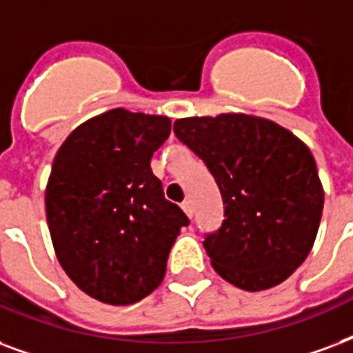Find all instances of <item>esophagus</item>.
Wrapping results in <instances>:
<instances>
[{
  "label": "esophagus",
  "mask_w": 353,
  "mask_h": 353,
  "mask_svg": "<svg viewBox=\"0 0 353 353\" xmlns=\"http://www.w3.org/2000/svg\"><path fill=\"white\" fill-rule=\"evenodd\" d=\"M181 209L185 211V214H187L188 219H192V212H194V207H192V201L190 200H185L181 203Z\"/></svg>",
  "instance_id": "34e87169"
}]
</instances>
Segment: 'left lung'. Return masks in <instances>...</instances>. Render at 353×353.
Wrapping results in <instances>:
<instances>
[{
	"label": "left lung",
	"instance_id": "8db88e82",
	"mask_svg": "<svg viewBox=\"0 0 353 353\" xmlns=\"http://www.w3.org/2000/svg\"><path fill=\"white\" fill-rule=\"evenodd\" d=\"M174 133L205 163L224 201V222L203 241L212 268L250 292L285 281L322 219L313 153L289 129L242 112L179 118Z\"/></svg>",
	"mask_w": 353,
	"mask_h": 353
}]
</instances>
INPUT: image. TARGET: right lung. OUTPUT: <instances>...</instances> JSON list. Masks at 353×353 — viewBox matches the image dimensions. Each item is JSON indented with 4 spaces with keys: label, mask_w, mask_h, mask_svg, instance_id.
I'll return each instance as SVG.
<instances>
[{
    "label": "right lung",
    "mask_w": 353,
    "mask_h": 353,
    "mask_svg": "<svg viewBox=\"0 0 353 353\" xmlns=\"http://www.w3.org/2000/svg\"><path fill=\"white\" fill-rule=\"evenodd\" d=\"M170 129L168 117L112 109L75 128L53 159L51 242L68 278L99 302L129 305L157 289L188 225L150 166Z\"/></svg>",
    "instance_id": "1"
}]
</instances>
